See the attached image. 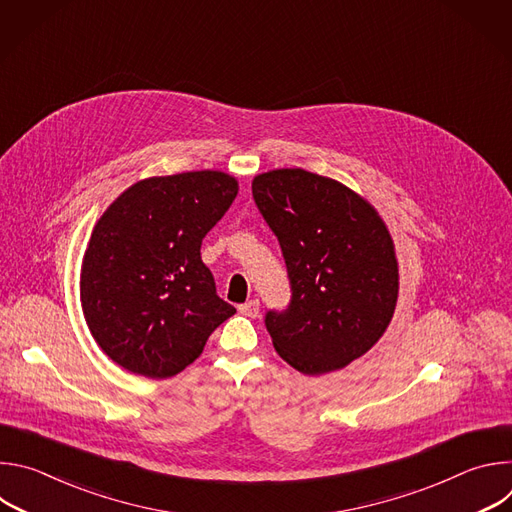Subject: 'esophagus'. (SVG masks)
Instances as JSON below:
<instances>
[{"label": "esophagus", "instance_id": "1", "mask_svg": "<svg viewBox=\"0 0 512 512\" xmlns=\"http://www.w3.org/2000/svg\"><path fill=\"white\" fill-rule=\"evenodd\" d=\"M239 312L249 316V318H255L259 314V300H249L245 302L243 306H239Z\"/></svg>", "mask_w": 512, "mask_h": 512}]
</instances>
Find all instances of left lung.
I'll return each mask as SVG.
<instances>
[{"label": "left lung", "mask_w": 512, "mask_h": 512, "mask_svg": "<svg viewBox=\"0 0 512 512\" xmlns=\"http://www.w3.org/2000/svg\"><path fill=\"white\" fill-rule=\"evenodd\" d=\"M251 188L291 283L287 310L265 316L277 354L310 377L344 369L395 314L399 265L385 221L342 182L302 168L263 172Z\"/></svg>", "instance_id": "8db88e82"}]
</instances>
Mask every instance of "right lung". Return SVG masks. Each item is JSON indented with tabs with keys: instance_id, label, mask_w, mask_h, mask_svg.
Wrapping results in <instances>:
<instances>
[{
	"instance_id": "obj_1",
	"label": "right lung",
	"mask_w": 512,
	"mask_h": 512,
	"mask_svg": "<svg viewBox=\"0 0 512 512\" xmlns=\"http://www.w3.org/2000/svg\"><path fill=\"white\" fill-rule=\"evenodd\" d=\"M239 192L221 170L152 176L97 221L81 265V306L101 350L133 375L168 379L237 310L216 296L200 245Z\"/></svg>"
}]
</instances>
